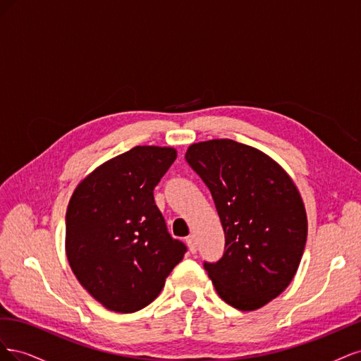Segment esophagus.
<instances>
[{
    "instance_id": "esophagus-1",
    "label": "esophagus",
    "mask_w": 361,
    "mask_h": 361,
    "mask_svg": "<svg viewBox=\"0 0 361 361\" xmlns=\"http://www.w3.org/2000/svg\"><path fill=\"white\" fill-rule=\"evenodd\" d=\"M187 245H188L191 253H195V251H197V241H195V236L194 235H190L187 238Z\"/></svg>"
}]
</instances>
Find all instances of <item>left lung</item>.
Masks as SVG:
<instances>
[{"label": "left lung", "instance_id": "8db88e82", "mask_svg": "<svg viewBox=\"0 0 361 361\" xmlns=\"http://www.w3.org/2000/svg\"><path fill=\"white\" fill-rule=\"evenodd\" d=\"M209 188L224 231V255L204 264L216 293L253 312L274 300L297 274L307 239V214L297 185L264 152L220 138L185 154Z\"/></svg>", "mask_w": 361, "mask_h": 361}]
</instances>
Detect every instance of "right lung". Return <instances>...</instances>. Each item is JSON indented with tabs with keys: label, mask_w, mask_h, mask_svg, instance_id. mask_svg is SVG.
Wrapping results in <instances>:
<instances>
[{
	"label": "right lung",
	"mask_w": 361,
	"mask_h": 361,
	"mask_svg": "<svg viewBox=\"0 0 361 361\" xmlns=\"http://www.w3.org/2000/svg\"><path fill=\"white\" fill-rule=\"evenodd\" d=\"M174 147L135 146L80 180L66 212V256L81 286L105 309L133 313L154 301L185 247L173 239L154 188Z\"/></svg>",
	"instance_id": "obj_1"
}]
</instances>
